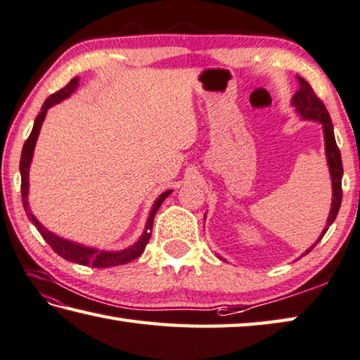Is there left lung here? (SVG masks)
<instances>
[{
	"mask_svg": "<svg viewBox=\"0 0 360 360\" xmlns=\"http://www.w3.org/2000/svg\"><path fill=\"white\" fill-rule=\"evenodd\" d=\"M297 80L300 83V88L296 94L292 97V103L296 105L297 112L302 115L305 120H313V121H319L323 124L324 129V140H326V155H328V163H329V169H330V176H332V188H334V198H332V207H330V214L328 219V225H326L324 231L321 234V238L326 234V231L329 230V226L334 224V220L338 214L340 205H342V176H343V163H342V154H340V149L335 143V135H334V126H332V120L328 113V108L324 107L323 101L315 94V91L307 83L304 78L297 77ZM319 238V239H321ZM319 239L316 240V244L319 243ZM315 244V245H316ZM313 245V247H315ZM311 247V248H313ZM310 248V250H311ZM310 250H307L305 253H309Z\"/></svg>",
	"mask_w": 360,
	"mask_h": 360,
	"instance_id": "1",
	"label": "left lung"
}]
</instances>
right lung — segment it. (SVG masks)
I'll return each mask as SVG.
<instances>
[{
	"instance_id": "obj_1",
	"label": "right lung",
	"mask_w": 360,
	"mask_h": 360,
	"mask_svg": "<svg viewBox=\"0 0 360 360\" xmlns=\"http://www.w3.org/2000/svg\"><path fill=\"white\" fill-rule=\"evenodd\" d=\"M78 84V78H72V80L64 86L63 89L56 91L55 94H51L47 101L44 102V105L41 108V113L36 116L34 120V126H32L31 134L28 136V140L25 141L23 149H22V158H20V174H22V202H23V207L26 211V215H28L30 220L32 221V225L37 228V231L41 233V236L47 240V244L53 248L55 253L60 255L61 258L72 261V263H78V264H83V266H91V267H112V266H121V264H127L130 261L139 258L140 255L145 252L146 244L149 243V238H151V233H153V224H154V215L155 212L159 211L160 205L163 202L172 191H168L165 193H162L160 197L155 200L154 206L151 209V214H149V219L146 221V228H145V233L141 234V238L139 239V243L135 245L126 248V250H121V252H99L96 250V248H89V247H83V245H78L70 243V240L66 239H61L55 236L53 233H50L47 228H44L41 224H39V220H36L34 215L31 214L30 207H28V172H30V163L32 159V151H34V145H36V140H37V135H39V130H41V126L44 122V117L45 113H47V110L55 105V103L61 102L63 99H66L72 93H74L75 88Z\"/></svg>"
}]
</instances>
